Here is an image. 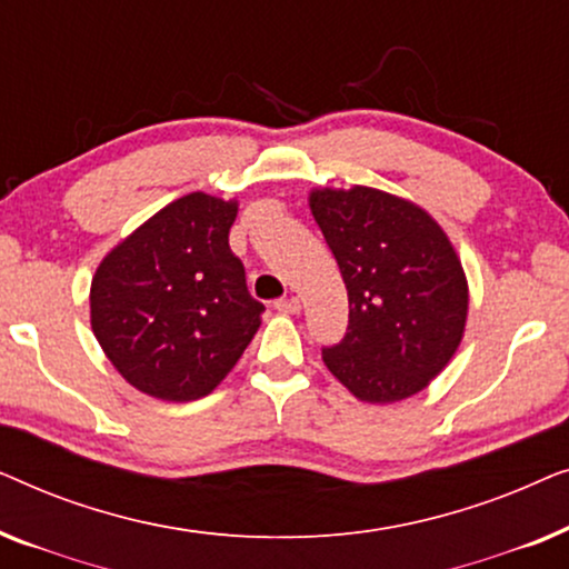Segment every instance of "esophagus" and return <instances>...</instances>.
I'll return each instance as SVG.
<instances>
[{
  "mask_svg": "<svg viewBox=\"0 0 569 569\" xmlns=\"http://www.w3.org/2000/svg\"><path fill=\"white\" fill-rule=\"evenodd\" d=\"M274 308H277V310H282V313H298V310H300V300L295 298V295H292V298H282V300H277V302H274Z\"/></svg>",
  "mask_w": 569,
  "mask_h": 569,
  "instance_id": "1",
  "label": "esophagus"
}]
</instances>
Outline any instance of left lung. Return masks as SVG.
Listing matches in <instances>:
<instances>
[{"instance_id": "left-lung-1", "label": "left lung", "mask_w": 569, "mask_h": 569, "mask_svg": "<svg viewBox=\"0 0 569 569\" xmlns=\"http://www.w3.org/2000/svg\"><path fill=\"white\" fill-rule=\"evenodd\" d=\"M310 212L339 263L349 323L323 362L357 399L422 391L461 345L469 287L446 232L425 209L355 186L318 189Z\"/></svg>"}]
</instances>
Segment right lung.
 Returning a JSON list of instances; mask_svg holds the SVG:
<instances>
[{"label": "right lung", "instance_id": "obj_1", "mask_svg": "<svg viewBox=\"0 0 569 569\" xmlns=\"http://www.w3.org/2000/svg\"><path fill=\"white\" fill-rule=\"evenodd\" d=\"M238 204L189 193L113 248L90 287V321L113 368L162 401L207 396L261 326L228 236Z\"/></svg>", "mask_w": 569, "mask_h": 569}]
</instances>
